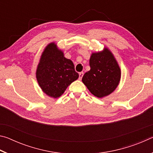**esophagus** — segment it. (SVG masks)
I'll use <instances>...</instances> for the list:
<instances>
[{
	"label": "esophagus",
	"instance_id": "1",
	"mask_svg": "<svg viewBox=\"0 0 153 153\" xmlns=\"http://www.w3.org/2000/svg\"><path fill=\"white\" fill-rule=\"evenodd\" d=\"M83 76H84V72H80V73L79 74V79H82Z\"/></svg>",
	"mask_w": 153,
	"mask_h": 153
}]
</instances>
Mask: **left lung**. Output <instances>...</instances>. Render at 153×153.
Wrapping results in <instances>:
<instances>
[{"label": "left lung", "instance_id": "8db88e82", "mask_svg": "<svg viewBox=\"0 0 153 153\" xmlns=\"http://www.w3.org/2000/svg\"><path fill=\"white\" fill-rule=\"evenodd\" d=\"M90 70L82 77V82L93 95L102 98L112 93L118 86L121 71L113 54L105 48L92 53L90 59Z\"/></svg>", "mask_w": 153, "mask_h": 153}]
</instances>
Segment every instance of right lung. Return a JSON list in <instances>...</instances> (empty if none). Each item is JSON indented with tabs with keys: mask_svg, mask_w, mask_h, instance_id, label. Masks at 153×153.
<instances>
[{
	"mask_svg": "<svg viewBox=\"0 0 153 153\" xmlns=\"http://www.w3.org/2000/svg\"><path fill=\"white\" fill-rule=\"evenodd\" d=\"M78 77L73 62L65 57L55 43L49 44L36 70V78L42 91L49 97L58 98Z\"/></svg>",
	"mask_w": 153,
	"mask_h": 153,
	"instance_id": "right-lung-1",
	"label": "right lung"
}]
</instances>
